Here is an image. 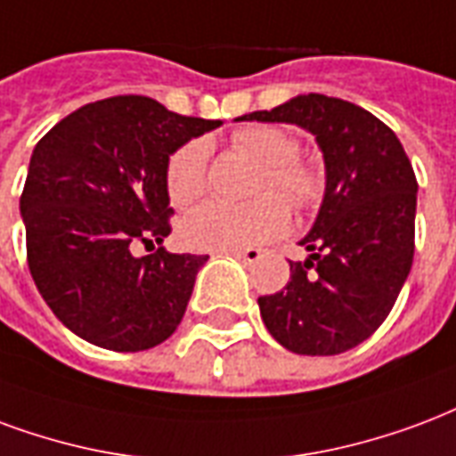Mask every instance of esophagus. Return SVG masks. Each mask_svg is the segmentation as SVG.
I'll return each instance as SVG.
<instances>
[{
	"mask_svg": "<svg viewBox=\"0 0 456 456\" xmlns=\"http://www.w3.org/2000/svg\"><path fill=\"white\" fill-rule=\"evenodd\" d=\"M229 256H234L237 261L246 263V265H251V263H256L258 258H261V248H244V251H232Z\"/></svg>",
	"mask_w": 456,
	"mask_h": 456,
	"instance_id": "esophagus-1",
	"label": "esophagus"
}]
</instances>
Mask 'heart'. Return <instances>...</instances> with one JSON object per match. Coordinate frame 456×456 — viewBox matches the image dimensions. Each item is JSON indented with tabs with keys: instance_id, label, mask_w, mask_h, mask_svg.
<instances>
[{
	"instance_id": "heart-1",
	"label": "heart",
	"mask_w": 456,
	"mask_h": 456,
	"mask_svg": "<svg viewBox=\"0 0 456 456\" xmlns=\"http://www.w3.org/2000/svg\"><path fill=\"white\" fill-rule=\"evenodd\" d=\"M234 150L263 167L251 205H224L210 200L188 212L178 227L181 241L195 251L232 254L280 237L289 227L292 208H312L322 200L323 176L299 157V140L282 127L254 125L232 137ZM208 142L193 140L171 154L167 167V191L176 208L198 200L208 185ZM281 195L278 196L277 193Z\"/></svg>"
}]
</instances>
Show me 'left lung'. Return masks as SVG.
Here are the masks:
<instances>
[{
    "instance_id": "left-lung-1",
    "label": "left lung",
    "mask_w": 456,
    "mask_h": 456,
    "mask_svg": "<svg viewBox=\"0 0 456 456\" xmlns=\"http://www.w3.org/2000/svg\"><path fill=\"white\" fill-rule=\"evenodd\" d=\"M237 120L292 123L316 137L326 191L309 258L289 261V282L258 297L261 319L297 355H338L389 316L413 263L418 181L399 137L370 110L323 94L295 96Z\"/></svg>"
}]
</instances>
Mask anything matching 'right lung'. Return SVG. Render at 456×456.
<instances>
[{
    "label": "right lung",
    "instance_id": "add662e5",
    "mask_svg": "<svg viewBox=\"0 0 456 456\" xmlns=\"http://www.w3.org/2000/svg\"><path fill=\"white\" fill-rule=\"evenodd\" d=\"M147 96L86 103L30 154L21 193L36 288L60 322L94 346L137 353L176 331L208 256L168 254L167 167L219 127ZM160 248L142 259L132 246Z\"/></svg>",
    "mask_w": 456,
    "mask_h": 456
}]
</instances>
